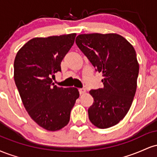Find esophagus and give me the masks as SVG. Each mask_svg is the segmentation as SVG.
I'll return each instance as SVG.
<instances>
[{"label": "esophagus", "mask_w": 157, "mask_h": 157, "mask_svg": "<svg viewBox=\"0 0 157 157\" xmlns=\"http://www.w3.org/2000/svg\"><path fill=\"white\" fill-rule=\"evenodd\" d=\"M79 92H80V94H83L86 93V89L82 88V89H79Z\"/></svg>", "instance_id": "esophagus-1"}]
</instances>
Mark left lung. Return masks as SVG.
<instances>
[{
  "label": "left lung",
  "instance_id": "8db88e82",
  "mask_svg": "<svg viewBox=\"0 0 157 157\" xmlns=\"http://www.w3.org/2000/svg\"><path fill=\"white\" fill-rule=\"evenodd\" d=\"M76 44L104 77L103 88L89 91L94 98L88 110L90 121L99 128L112 127L127 114L136 93V52L127 40L113 33L79 35Z\"/></svg>",
  "mask_w": 157,
  "mask_h": 157
}]
</instances>
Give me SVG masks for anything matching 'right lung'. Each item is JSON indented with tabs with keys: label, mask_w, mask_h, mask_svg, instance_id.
<instances>
[{
	"label": "right lung",
	"mask_w": 157,
	"mask_h": 157,
	"mask_svg": "<svg viewBox=\"0 0 157 157\" xmlns=\"http://www.w3.org/2000/svg\"><path fill=\"white\" fill-rule=\"evenodd\" d=\"M76 34L35 37L16 55L14 79L23 104L37 125L47 131L63 128L79 97L76 88H59L51 77L61 71L60 63Z\"/></svg>",
	"instance_id": "add662e5"
}]
</instances>
